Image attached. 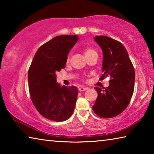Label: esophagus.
I'll use <instances>...</instances> for the list:
<instances>
[{"label": "esophagus", "instance_id": "obj_1", "mask_svg": "<svg viewBox=\"0 0 154 154\" xmlns=\"http://www.w3.org/2000/svg\"><path fill=\"white\" fill-rule=\"evenodd\" d=\"M88 89V88H85V87H81V88H79V91L80 92H83V91H85V90H87Z\"/></svg>", "mask_w": 154, "mask_h": 154}]
</instances>
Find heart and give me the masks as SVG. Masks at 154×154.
Here are the masks:
<instances>
[{
	"label": "heart",
	"mask_w": 154,
	"mask_h": 154,
	"mask_svg": "<svg viewBox=\"0 0 154 154\" xmlns=\"http://www.w3.org/2000/svg\"><path fill=\"white\" fill-rule=\"evenodd\" d=\"M83 54H84V56L85 58H88L90 56L93 55V54H97V52L96 51L95 49H94L92 48H90V47H85V48H83ZM67 61H69V56L68 57Z\"/></svg>",
	"instance_id": "b5f03b06"
}]
</instances>
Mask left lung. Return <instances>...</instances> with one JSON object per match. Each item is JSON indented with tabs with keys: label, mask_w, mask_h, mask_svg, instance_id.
<instances>
[{
	"label": "left lung",
	"mask_w": 154,
	"mask_h": 154,
	"mask_svg": "<svg viewBox=\"0 0 154 154\" xmlns=\"http://www.w3.org/2000/svg\"><path fill=\"white\" fill-rule=\"evenodd\" d=\"M94 40L103 52V75L100 80L109 76V86L105 90L95 87L98 97L92 106L100 118H114L128 105L134 92L135 72L126 48L119 41L106 36Z\"/></svg>",
	"instance_id": "8db88e82"
}]
</instances>
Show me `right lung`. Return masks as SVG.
Instances as JSON below:
<instances>
[{"instance_id":"add662e5","label":"right lung","mask_w":154,"mask_h":154,"mask_svg":"<svg viewBox=\"0 0 154 154\" xmlns=\"http://www.w3.org/2000/svg\"><path fill=\"white\" fill-rule=\"evenodd\" d=\"M78 41L77 35H60L36 51L28 73L31 100L44 118L55 122L66 120L73 113L78 94L74 86L60 87L56 72L64 69L67 55Z\"/></svg>"}]
</instances>
